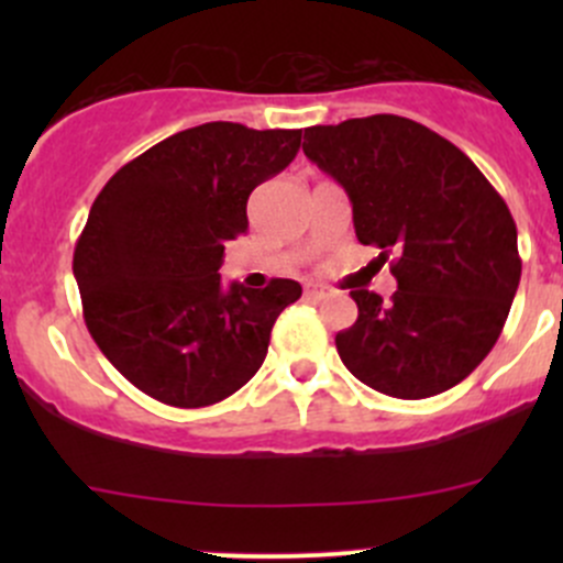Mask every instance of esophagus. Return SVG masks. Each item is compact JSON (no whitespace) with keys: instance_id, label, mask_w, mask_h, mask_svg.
<instances>
[{"instance_id":"1","label":"esophagus","mask_w":563,"mask_h":563,"mask_svg":"<svg viewBox=\"0 0 563 563\" xmlns=\"http://www.w3.org/2000/svg\"><path fill=\"white\" fill-rule=\"evenodd\" d=\"M323 286H305V297L308 299H321L323 297Z\"/></svg>"}]
</instances>
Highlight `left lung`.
<instances>
[{"label": "left lung", "mask_w": 563, "mask_h": 563, "mask_svg": "<svg viewBox=\"0 0 563 563\" xmlns=\"http://www.w3.org/2000/svg\"><path fill=\"white\" fill-rule=\"evenodd\" d=\"M305 155L345 187L356 240L397 280L389 302L354 288L343 365L382 395L422 400L490 354L520 283L518 229L485 174L444 135L376 113L305 130Z\"/></svg>", "instance_id": "obj_1"}]
</instances>
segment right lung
<instances>
[{"label": "right lung", "mask_w": 563, "mask_h": 563, "mask_svg": "<svg viewBox=\"0 0 563 563\" xmlns=\"http://www.w3.org/2000/svg\"><path fill=\"white\" fill-rule=\"evenodd\" d=\"M302 130L207 122L124 163L89 209L73 253L84 321L144 395L203 408L264 365L297 280L223 291L225 242L247 231V198L297 157Z\"/></svg>", "instance_id": "add662e5"}]
</instances>
